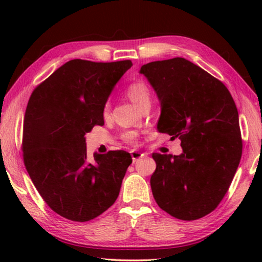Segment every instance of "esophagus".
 Here are the masks:
<instances>
[{
  "mask_svg": "<svg viewBox=\"0 0 262 262\" xmlns=\"http://www.w3.org/2000/svg\"><path fill=\"white\" fill-rule=\"evenodd\" d=\"M130 155H132V158H133V162H136L137 159H140L144 156L143 154H141L140 151H136V150H133V151H130Z\"/></svg>",
  "mask_w": 262,
  "mask_h": 262,
  "instance_id": "34e87169",
  "label": "esophagus"
}]
</instances>
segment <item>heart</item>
<instances>
[{
	"label": "heart",
	"mask_w": 262,
	"mask_h": 262,
	"mask_svg": "<svg viewBox=\"0 0 262 262\" xmlns=\"http://www.w3.org/2000/svg\"><path fill=\"white\" fill-rule=\"evenodd\" d=\"M126 94L129 97V99L134 103L137 107H142L144 104L150 103L151 99V94H150V89L148 84L142 79H136V81L128 84L126 88ZM110 113V103H106L104 105V114L107 115ZM137 134L135 132H127L123 134V140L126 142L133 143L135 142Z\"/></svg>",
	"instance_id": "1"
}]
</instances>
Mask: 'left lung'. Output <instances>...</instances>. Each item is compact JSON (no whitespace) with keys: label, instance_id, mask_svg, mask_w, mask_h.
Wrapping results in <instances>:
<instances>
[{"label":"left lung","instance_id":"1","mask_svg":"<svg viewBox=\"0 0 262 262\" xmlns=\"http://www.w3.org/2000/svg\"><path fill=\"white\" fill-rule=\"evenodd\" d=\"M161 100L157 129L181 141L183 154H152L150 178L157 205L183 221L215 210L227 194L242 158L238 111L220 79L184 59L142 66Z\"/></svg>","mask_w":262,"mask_h":262}]
</instances>
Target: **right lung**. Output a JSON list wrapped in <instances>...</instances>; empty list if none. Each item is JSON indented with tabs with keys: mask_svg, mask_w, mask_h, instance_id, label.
<instances>
[{
	"mask_svg": "<svg viewBox=\"0 0 262 262\" xmlns=\"http://www.w3.org/2000/svg\"><path fill=\"white\" fill-rule=\"evenodd\" d=\"M130 60L66 62L31 95L23 123L26 171L56 214L88 222L117 200L132 164L129 152L86 155L84 135L104 125V105Z\"/></svg>",
	"mask_w": 262,
	"mask_h": 262,
	"instance_id": "1",
	"label": "right lung"
}]
</instances>
